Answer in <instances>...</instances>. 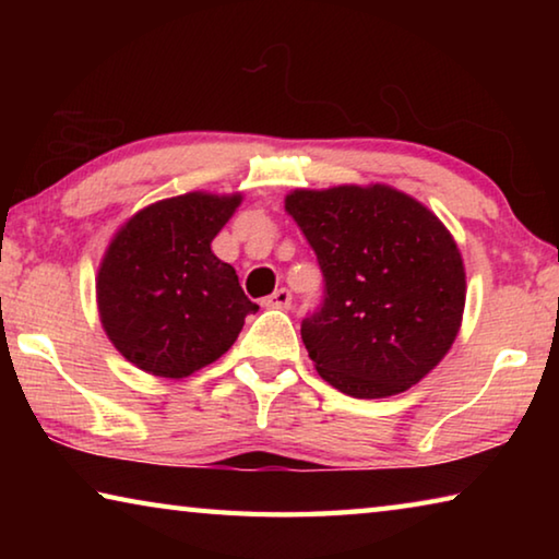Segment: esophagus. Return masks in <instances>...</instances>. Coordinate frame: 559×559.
Instances as JSON below:
<instances>
[{
  "mask_svg": "<svg viewBox=\"0 0 559 559\" xmlns=\"http://www.w3.org/2000/svg\"><path fill=\"white\" fill-rule=\"evenodd\" d=\"M290 300H293L290 290H288V288H278V290H273L266 300H263V306H266V308L288 310V308H290Z\"/></svg>",
  "mask_w": 559,
  "mask_h": 559,
  "instance_id": "obj_1",
  "label": "esophagus"
}]
</instances>
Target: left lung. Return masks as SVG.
<instances>
[{
    "instance_id": "8db88e82",
    "label": "left lung",
    "mask_w": 559,
    "mask_h": 559,
    "mask_svg": "<svg viewBox=\"0 0 559 559\" xmlns=\"http://www.w3.org/2000/svg\"><path fill=\"white\" fill-rule=\"evenodd\" d=\"M286 212L325 278L323 302L300 325L318 374L357 400L424 380L466 306L461 251L439 216L386 185L296 189Z\"/></svg>"
}]
</instances>
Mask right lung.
<instances>
[{"label":"right lung","instance_id":"1","mask_svg":"<svg viewBox=\"0 0 559 559\" xmlns=\"http://www.w3.org/2000/svg\"><path fill=\"white\" fill-rule=\"evenodd\" d=\"M241 194L187 192L140 210L112 236L96 293L100 323L140 370L182 380L234 345L259 306L212 241Z\"/></svg>","mask_w":559,"mask_h":559}]
</instances>
